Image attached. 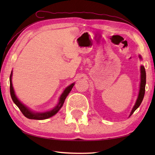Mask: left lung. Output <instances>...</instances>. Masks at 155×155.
Listing matches in <instances>:
<instances>
[{"mask_svg":"<svg viewBox=\"0 0 155 155\" xmlns=\"http://www.w3.org/2000/svg\"><path fill=\"white\" fill-rule=\"evenodd\" d=\"M140 60H142V57L139 54V56ZM140 87H139V94H138V97L137 98L136 103L134 104V107L133 108L132 110H131L130 113L129 114V117L133 114V113L139 107L141 103L143 100L144 93H145V85H146V71L145 68L143 65L140 66Z\"/></svg>","mask_w":155,"mask_h":155,"instance_id":"obj_1","label":"left lung"}]
</instances>
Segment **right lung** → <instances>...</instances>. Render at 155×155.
<instances>
[{
	"instance_id": "1",
	"label": "right lung",
	"mask_w": 155,
	"mask_h": 155,
	"mask_svg": "<svg viewBox=\"0 0 155 155\" xmlns=\"http://www.w3.org/2000/svg\"><path fill=\"white\" fill-rule=\"evenodd\" d=\"M12 71H11V76H10V92H11V96L13 102H14V103L18 107L19 109L21 110L22 113L24 114V116L29 118V119L45 120V119H47V118L52 117V116L55 115L59 111V110L62 108V105H63L64 103L66 98H67L68 94L71 91L72 87H73L74 85V83H72L71 84H70L69 86H68L65 88L63 91V93L61 94L60 97H59L58 104L56 105L52 109L47 110V111H44V112H36V111L31 110L30 108L23 104L22 102L20 101V100L17 98V97H16L14 91V88L12 87Z\"/></svg>"
}]
</instances>
